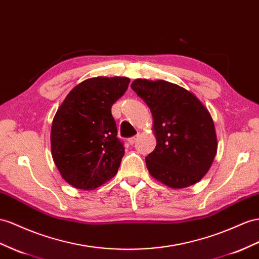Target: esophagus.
I'll return each mask as SVG.
<instances>
[{"label":"esophagus","instance_id":"1","mask_svg":"<svg viewBox=\"0 0 259 259\" xmlns=\"http://www.w3.org/2000/svg\"><path fill=\"white\" fill-rule=\"evenodd\" d=\"M136 140H137V137H131L128 139V142H129V144L132 145V144H135Z\"/></svg>","mask_w":259,"mask_h":259}]
</instances>
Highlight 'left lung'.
<instances>
[{
    "label": "left lung",
    "mask_w": 259,
    "mask_h": 259,
    "mask_svg": "<svg viewBox=\"0 0 259 259\" xmlns=\"http://www.w3.org/2000/svg\"><path fill=\"white\" fill-rule=\"evenodd\" d=\"M131 89L153 117L156 147L145 158L150 175L174 189L198 183L208 173L218 149L209 110L193 93L164 79L137 78Z\"/></svg>",
    "instance_id": "obj_1"
}]
</instances>
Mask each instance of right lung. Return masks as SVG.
Returning a JSON list of instances; mask_svg holds the SVG:
<instances>
[{
	"instance_id": "add662e5",
	"label": "right lung",
	"mask_w": 259,
	"mask_h": 259,
	"mask_svg": "<svg viewBox=\"0 0 259 259\" xmlns=\"http://www.w3.org/2000/svg\"><path fill=\"white\" fill-rule=\"evenodd\" d=\"M130 78L97 76L77 84L58 108L51 125V154L63 180L93 190L114 177L124 154L111 106Z\"/></svg>"
}]
</instances>
